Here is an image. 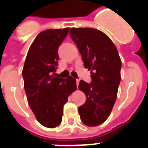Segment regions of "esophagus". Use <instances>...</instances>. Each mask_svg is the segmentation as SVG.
<instances>
[{
  "instance_id": "34e87169",
  "label": "esophagus",
  "mask_w": 148,
  "mask_h": 148,
  "mask_svg": "<svg viewBox=\"0 0 148 148\" xmlns=\"http://www.w3.org/2000/svg\"><path fill=\"white\" fill-rule=\"evenodd\" d=\"M76 84H77V86H78V84H79V80H78V79H77V80H76Z\"/></svg>"
}]
</instances>
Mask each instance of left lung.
I'll return each instance as SVG.
<instances>
[{"label":"left lung","mask_w":148,"mask_h":148,"mask_svg":"<svg viewBox=\"0 0 148 148\" xmlns=\"http://www.w3.org/2000/svg\"><path fill=\"white\" fill-rule=\"evenodd\" d=\"M70 35L92 79L90 84L84 81L79 83V90L87 97L78 108L79 114L87 126H98L108 119L117 98L121 60L114 44L102 31L73 27Z\"/></svg>","instance_id":"obj_1"}]
</instances>
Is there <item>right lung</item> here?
Masks as SVG:
<instances>
[{"label":"right lung","instance_id":"1","mask_svg":"<svg viewBox=\"0 0 148 148\" xmlns=\"http://www.w3.org/2000/svg\"><path fill=\"white\" fill-rule=\"evenodd\" d=\"M70 28L48 29L38 34L29 48L22 75L27 102L36 119L53 128L61 123L64 105L77 89L76 79L56 77L58 50Z\"/></svg>","mask_w":148,"mask_h":148}]
</instances>
